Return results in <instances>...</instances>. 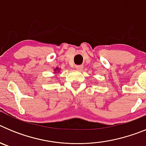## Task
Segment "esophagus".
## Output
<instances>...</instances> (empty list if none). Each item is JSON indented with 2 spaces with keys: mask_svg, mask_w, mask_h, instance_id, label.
I'll use <instances>...</instances> for the list:
<instances>
[{
  "mask_svg": "<svg viewBox=\"0 0 146 146\" xmlns=\"http://www.w3.org/2000/svg\"><path fill=\"white\" fill-rule=\"evenodd\" d=\"M76 69H77V70L81 71V70H82V69H83V66H82V65H78V66H76Z\"/></svg>",
  "mask_w": 146,
  "mask_h": 146,
  "instance_id": "34e87169",
  "label": "esophagus"
}]
</instances>
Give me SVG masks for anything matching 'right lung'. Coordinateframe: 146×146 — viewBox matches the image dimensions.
Here are the masks:
<instances>
[{
  "label": "right lung",
  "instance_id": "obj_1",
  "mask_svg": "<svg viewBox=\"0 0 146 146\" xmlns=\"http://www.w3.org/2000/svg\"><path fill=\"white\" fill-rule=\"evenodd\" d=\"M58 70H60V69H59L58 68H56V69H55V74H56V73H57V72H58ZM57 70L58 71V72H57Z\"/></svg>",
  "mask_w": 146,
  "mask_h": 146
}]
</instances>
